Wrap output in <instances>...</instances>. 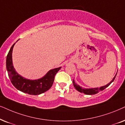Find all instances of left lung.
Segmentation results:
<instances>
[{
	"instance_id": "obj_1",
	"label": "left lung",
	"mask_w": 125,
	"mask_h": 125,
	"mask_svg": "<svg viewBox=\"0 0 125 125\" xmlns=\"http://www.w3.org/2000/svg\"><path fill=\"white\" fill-rule=\"evenodd\" d=\"M116 74H115V76L114 77V78L113 79V80L110 82L109 83H108L107 84H106V85H104V86L100 87V88H82V87L79 86V85H77V84L75 83L74 80H73V86L74 88H76V90L80 92H82V93H84V94L86 95H94L98 93L100 91H103V90H104L105 88H107L108 86L111 84V83L112 82H113V81L114 80L115 78Z\"/></svg>"
}]
</instances>
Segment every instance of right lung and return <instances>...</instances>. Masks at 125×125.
<instances>
[{
  "label": "right lung",
  "mask_w": 125,
  "mask_h": 125,
  "mask_svg": "<svg viewBox=\"0 0 125 125\" xmlns=\"http://www.w3.org/2000/svg\"><path fill=\"white\" fill-rule=\"evenodd\" d=\"M15 43L11 46L6 58V68L12 85L17 90L30 95H40L49 90L52 86L55 75L61 67L51 69L44 76L37 80L24 78L16 72L12 64V53Z\"/></svg>",
  "instance_id": "right-lung-1"
}]
</instances>
